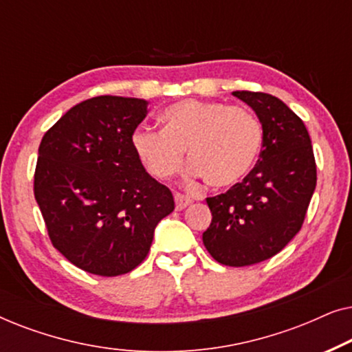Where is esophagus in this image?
<instances>
[{
    "mask_svg": "<svg viewBox=\"0 0 352 352\" xmlns=\"http://www.w3.org/2000/svg\"><path fill=\"white\" fill-rule=\"evenodd\" d=\"M175 201H176V210L181 211V210L187 208V206L190 205L192 200L189 199V197H186L182 194H175Z\"/></svg>",
    "mask_w": 352,
    "mask_h": 352,
    "instance_id": "34e87169",
    "label": "esophagus"
}]
</instances>
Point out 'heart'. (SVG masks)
Segmentation results:
<instances>
[{
	"mask_svg": "<svg viewBox=\"0 0 352 352\" xmlns=\"http://www.w3.org/2000/svg\"><path fill=\"white\" fill-rule=\"evenodd\" d=\"M162 131L138 128L133 151L155 179H170L184 165L187 152L192 176L211 187H230L248 176L263 148V126L243 107L213 100L186 99L160 113Z\"/></svg>",
	"mask_w": 352,
	"mask_h": 352,
	"instance_id": "1",
	"label": "heart"
}]
</instances>
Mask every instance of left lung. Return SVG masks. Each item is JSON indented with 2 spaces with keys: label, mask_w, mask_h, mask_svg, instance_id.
Instances as JSON below:
<instances>
[{
  "label": "left lung",
  "mask_w": 352,
  "mask_h": 352,
  "mask_svg": "<svg viewBox=\"0 0 352 352\" xmlns=\"http://www.w3.org/2000/svg\"><path fill=\"white\" fill-rule=\"evenodd\" d=\"M232 94L258 115L263 151L242 182L206 199L213 219L204 245L218 263L242 267L272 258L300 232L317 171L309 133L292 109L266 93Z\"/></svg>",
  "instance_id": "8db88e82"
}]
</instances>
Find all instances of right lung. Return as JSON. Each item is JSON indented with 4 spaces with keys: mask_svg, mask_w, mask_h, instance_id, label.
Wrapping results in <instances>:
<instances>
[{
    "mask_svg": "<svg viewBox=\"0 0 352 352\" xmlns=\"http://www.w3.org/2000/svg\"><path fill=\"white\" fill-rule=\"evenodd\" d=\"M147 104L120 96L83 100L38 148L33 192L51 242L96 276L139 266L157 224L175 210L171 190L148 175L131 146Z\"/></svg>",
    "mask_w": 352,
    "mask_h": 352,
    "instance_id": "obj_1",
    "label": "right lung"
}]
</instances>
